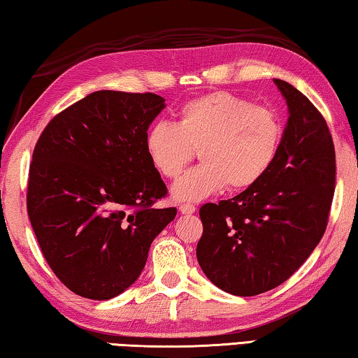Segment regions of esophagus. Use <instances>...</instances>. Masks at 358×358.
<instances>
[{
    "label": "esophagus",
    "instance_id": "obj_1",
    "mask_svg": "<svg viewBox=\"0 0 358 358\" xmlns=\"http://www.w3.org/2000/svg\"><path fill=\"white\" fill-rule=\"evenodd\" d=\"M180 211H181V215H192L194 211H196V207H194L192 203H181Z\"/></svg>",
    "mask_w": 358,
    "mask_h": 358
}]
</instances>
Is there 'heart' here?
I'll return each mask as SVG.
<instances>
[{"label": "heart", "instance_id": "obj_1", "mask_svg": "<svg viewBox=\"0 0 358 358\" xmlns=\"http://www.w3.org/2000/svg\"><path fill=\"white\" fill-rule=\"evenodd\" d=\"M281 141V123L268 107L217 92L187 101L177 124L156 121L145 136L147 156L164 178H177L201 153L202 164L172 186L178 202H199L227 185L254 186L268 171Z\"/></svg>", "mask_w": 358, "mask_h": 358}]
</instances>
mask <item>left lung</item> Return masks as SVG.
Masks as SVG:
<instances>
[{"label": "left lung", "instance_id": "left-lung-1", "mask_svg": "<svg viewBox=\"0 0 358 358\" xmlns=\"http://www.w3.org/2000/svg\"><path fill=\"white\" fill-rule=\"evenodd\" d=\"M289 118L276 156L256 185L199 211L197 260L224 292L264 294L289 280L325 232L335 192V147L305 94L273 78Z\"/></svg>", "mask_w": 358, "mask_h": 358}]
</instances>
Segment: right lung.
<instances>
[{
	"mask_svg": "<svg viewBox=\"0 0 358 358\" xmlns=\"http://www.w3.org/2000/svg\"><path fill=\"white\" fill-rule=\"evenodd\" d=\"M162 96L101 90L58 113L29 166L27 207L42 254L72 292L108 300L141 276L177 208L145 150Z\"/></svg>",
	"mask_w": 358,
	"mask_h": 358,
	"instance_id": "1",
	"label": "right lung"
}]
</instances>
